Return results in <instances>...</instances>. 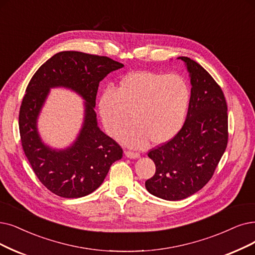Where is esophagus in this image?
I'll list each match as a JSON object with an SVG mask.
<instances>
[{
	"mask_svg": "<svg viewBox=\"0 0 255 255\" xmlns=\"http://www.w3.org/2000/svg\"><path fill=\"white\" fill-rule=\"evenodd\" d=\"M125 154L129 159H138V158H140V155L138 154V152H133V151H128H128L125 152Z\"/></svg>",
	"mask_w": 255,
	"mask_h": 255,
	"instance_id": "1",
	"label": "esophagus"
}]
</instances>
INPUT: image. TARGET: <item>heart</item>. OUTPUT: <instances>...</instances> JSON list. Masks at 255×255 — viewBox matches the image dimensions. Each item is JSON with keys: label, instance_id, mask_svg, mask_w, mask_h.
Listing matches in <instances>:
<instances>
[{"label": "heart", "instance_id": "heart-1", "mask_svg": "<svg viewBox=\"0 0 255 255\" xmlns=\"http://www.w3.org/2000/svg\"><path fill=\"white\" fill-rule=\"evenodd\" d=\"M190 91L184 78L177 74L151 71L129 73L120 81L118 93L108 89L98 104L99 115L108 133L117 137L128 128L134 114L136 128L121 137L125 144L145 148L166 143L184 125Z\"/></svg>", "mask_w": 255, "mask_h": 255}]
</instances>
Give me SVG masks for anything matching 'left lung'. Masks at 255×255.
I'll list each match as a JSON object with an SVG mask.
<instances>
[{"mask_svg": "<svg viewBox=\"0 0 255 255\" xmlns=\"http://www.w3.org/2000/svg\"><path fill=\"white\" fill-rule=\"evenodd\" d=\"M190 79L184 125L167 143L148 152L156 172L145 182L152 196L167 201L186 199L211 179L227 147V104L221 88L195 60L179 56Z\"/></svg>", "mask_w": 255, "mask_h": 255, "instance_id": "8db88e82", "label": "left lung"}]
</instances>
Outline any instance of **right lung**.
<instances>
[{
    "instance_id": "1",
    "label": "right lung",
    "mask_w": 255,
    "mask_h": 255,
    "mask_svg": "<svg viewBox=\"0 0 255 255\" xmlns=\"http://www.w3.org/2000/svg\"><path fill=\"white\" fill-rule=\"evenodd\" d=\"M124 64L107 56L62 51L39 67L26 89L19 109L22 146L38 180L55 195L81 198L96 190L111 165L122 158V149L98 127L95 113L98 86ZM70 89L84 100L83 124L76 139L56 149L42 140L38 118L51 88Z\"/></svg>"
}]
</instances>
